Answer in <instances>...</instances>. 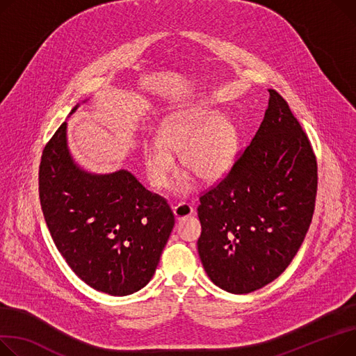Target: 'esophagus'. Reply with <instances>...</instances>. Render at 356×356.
<instances>
[{
	"mask_svg": "<svg viewBox=\"0 0 356 356\" xmlns=\"http://www.w3.org/2000/svg\"><path fill=\"white\" fill-rule=\"evenodd\" d=\"M173 213H175V216H176V219H184V218H188V216H192L193 213H195V207L192 206V204H188V203H179V204H176L175 207H173Z\"/></svg>",
	"mask_w": 356,
	"mask_h": 356,
	"instance_id": "obj_1",
	"label": "esophagus"
}]
</instances>
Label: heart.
<instances>
[{
    "instance_id": "obj_1",
    "label": "heart",
    "mask_w": 356,
    "mask_h": 356,
    "mask_svg": "<svg viewBox=\"0 0 356 356\" xmlns=\"http://www.w3.org/2000/svg\"><path fill=\"white\" fill-rule=\"evenodd\" d=\"M238 152V134L227 120H218L209 110L177 113L159 129L157 141L143 150L149 183L159 192L168 191L177 170L173 153H180L183 168L203 181H215L229 169ZM192 181L184 179L180 191L187 192Z\"/></svg>"
}]
</instances>
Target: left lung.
I'll use <instances>...</instances> for the list:
<instances>
[{
    "label": "left lung",
    "mask_w": 356,
    "mask_h": 356,
    "mask_svg": "<svg viewBox=\"0 0 356 356\" xmlns=\"http://www.w3.org/2000/svg\"><path fill=\"white\" fill-rule=\"evenodd\" d=\"M250 145L200 193L197 250L210 280L250 293L285 270L312 222L318 163L311 141L276 90Z\"/></svg>",
    "instance_id": "8db88e82"
}]
</instances>
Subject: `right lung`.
I'll return each instance as SVG.
<instances>
[{
  "label": "right lung",
  "mask_w": 356,
  "mask_h": 356,
  "mask_svg": "<svg viewBox=\"0 0 356 356\" xmlns=\"http://www.w3.org/2000/svg\"><path fill=\"white\" fill-rule=\"evenodd\" d=\"M77 107L71 110L73 113ZM64 122L42 150L41 210L68 266L96 291L124 296L150 282L175 226L168 200L126 170H80L67 149Z\"/></svg>",
  "instance_id": "1"
}]
</instances>
